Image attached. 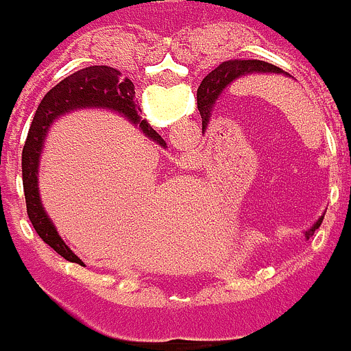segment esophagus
Masks as SVG:
<instances>
[{"mask_svg":"<svg viewBox=\"0 0 351 351\" xmlns=\"http://www.w3.org/2000/svg\"><path fill=\"white\" fill-rule=\"evenodd\" d=\"M182 160H191V157H186V159H182Z\"/></svg>","mask_w":351,"mask_h":351,"instance_id":"1","label":"esophagus"}]
</instances>
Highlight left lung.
Masks as SVG:
<instances>
[{
	"instance_id": "8db88e82",
	"label": "left lung",
	"mask_w": 351,
	"mask_h": 351,
	"mask_svg": "<svg viewBox=\"0 0 351 351\" xmlns=\"http://www.w3.org/2000/svg\"><path fill=\"white\" fill-rule=\"evenodd\" d=\"M247 74H279V76H287L291 78V74H287L285 70H281L275 64H269L263 60H226L221 62L220 66L212 70L202 84L198 86V92H196V98H198V110L202 115V128L208 125L210 117H212V110L214 106L218 104V99L226 94V90L236 82L237 78L241 76H247ZM322 218L314 221L313 226L304 232V237H311L314 234V230H318Z\"/></svg>"
}]
</instances>
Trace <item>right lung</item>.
<instances>
[{"mask_svg": "<svg viewBox=\"0 0 351 351\" xmlns=\"http://www.w3.org/2000/svg\"><path fill=\"white\" fill-rule=\"evenodd\" d=\"M76 110L115 112V114L123 115L133 125H139V131H143V135L153 139L157 145L165 147L167 143L159 133L137 114L133 82L130 78H121V72L112 66L101 64V66H88V69L78 70L70 74L69 78H64L62 82H58L40 99L37 114L33 117L31 130L27 135V141H25L23 159H21L23 160V191L27 214L35 232L45 243H49L54 252L62 255L66 261L82 263V259L74 255V252L64 243V239L58 236L53 220L49 218L45 206L40 202L37 176L40 153H43L45 139L51 131V125L56 119L72 114Z\"/></svg>", "mask_w": 351, "mask_h": 351, "instance_id": "add662e5", "label": "right lung"}]
</instances>
